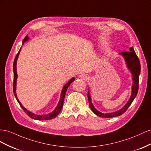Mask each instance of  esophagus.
I'll list each match as a JSON object with an SVG mask.
<instances>
[{
  "label": "esophagus",
  "instance_id": "34e87169",
  "mask_svg": "<svg viewBox=\"0 0 151 151\" xmlns=\"http://www.w3.org/2000/svg\"><path fill=\"white\" fill-rule=\"evenodd\" d=\"M80 77L83 80H87L88 78V76L85 74H81L80 75Z\"/></svg>",
  "mask_w": 151,
  "mask_h": 151
}]
</instances>
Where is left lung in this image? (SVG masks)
I'll use <instances>...</instances> for the list:
<instances>
[{"mask_svg":"<svg viewBox=\"0 0 151 151\" xmlns=\"http://www.w3.org/2000/svg\"><path fill=\"white\" fill-rule=\"evenodd\" d=\"M119 54L121 55L124 58L128 70L132 73L133 80V83L132 85V93L129 100L122 109H120L117 111L113 112V113H103L100 111H99L96 107H94L92 102L91 96H90V90L88 89L87 96L90 108H91L94 114H96L97 116L101 118H113L123 114L124 112L127 110L128 107L131 105L138 93V90H139V75L140 73V63L134 49H133V47H130V49H129V50L122 52L119 53Z\"/></svg>","mask_w":151,"mask_h":151,"instance_id":"1","label":"left lung"}]
</instances>
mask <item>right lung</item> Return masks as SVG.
I'll list each match as a JSON object with an SVG mask.
<instances>
[{"label":"right lung","mask_w":151,"mask_h":151,"mask_svg":"<svg viewBox=\"0 0 151 151\" xmlns=\"http://www.w3.org/2000/svg\"><path fill=\"white\" fill-rule=\"evenodd\" d=\"M28 40H29V37H28V35H27L25 37V38H24V40H23L22 45L24 44V42L28 41ZM21 49V47L20 48L19 52H18V53L17 54L16 56L14 59V63H13V72H14L13 92H14V96L16 99V100H17V101L18 102V103L19 104L21 108L23 109V111L25 112V113H27V115H28L31 118L34 119H37V120H47V119H53V118L56 117V116L59 114L60 112H61V111L62 109V107L63 106L64 97H65L67 89H68L69 86H70V85L73 82V81H74L75 78H74V77H73V78H71L70 80V81H68V82H67L65 85H64V87L62 89L61 93V97H60V99H59V101L58 102V104L57 105L56 107H55V109L53 111H52L51 113L46 114H34V113H32L31 111L27 110L22 104H21V103L19 101L18 98V97H17V95H16V81H17V78H18V74H17V70H16V64H17V61H18V57H19Z\"/></svg>","instance_id":"right-lung-1"}]
</instances>
